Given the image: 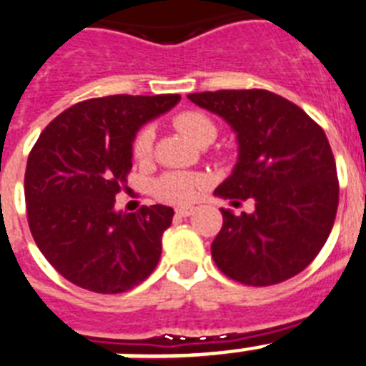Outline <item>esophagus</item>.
I'll return each instance as SVG.
<instances>
[{
  "instance_id": "esophagus-1",
  "label": "esophagus",
  "mask_w": 366,
  "mask_h": 366,
  "mask_svg": "<svg viewBox=\"0 0 366 366\" xmlns=\"http://www.w3.org/2000/svg\"><path fill=\"white\" fill-rule=\"evenodd\" d=\"M193 212H195L193 206H180V208H177V215H179V217H189Z\"/></svg>"
}]
</instances>
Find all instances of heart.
<instances>
[{"mask_svg": "<svg viewBox=\"0 0 366 366\" xmlns=\"http://www.w3.org/2000/svg\"><path fill=\"white\" fill-rule=\"evenodd\" d=\"M174 127L184 132L193 144L206 147L217 138L219 127L202 110H184L173 117ZM154 127L145 125L136 132L134 142H132V154L136 160L145 162L151 158L152 149H154ZM206 187V179L201 173H189V171H169L158 177L152 182V192L158 199L167 202H182L193 201L199 193Z\"/></svg>", "mask_w": 366, "mask_h": 366, "instance_id": "obj_1", "label": "heart"}]
</instances>
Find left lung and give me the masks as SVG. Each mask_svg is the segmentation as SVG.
I'll list each match as a JSON object with an SVG mask.
<instances>
[{"instance_id":"left-lung-1","label":"left lung","mask_w":366,"mask_h":366,"mask_svg":"<svg viewBox=\"0 0 366 366\" xmlns=\"http://www.w3.org/2000/svg\"><path fill=\"white\" fill-rule=\"evenodd\" d=\"M187 99L221 116L237 134L239 158L215 195L252 214L221 209L212 243L219 271L265 287L298 274L317 258L339 204L335 158L328 138L300 107L267 90H217Z\"/></svg>"}]
</instances>
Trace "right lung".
<instances>
[{"label":"right lung","mask_w":366,"mask_h":366,"mask_svg":"<svg viewBox=\"0 0 366 366\" xmlns=\"http://www.w3.org/2000/svg\"><path fill=\"white\" fill-rule=\"evenodd\" d=\"M179 101V94L81 101L56 116L31 149L24 186L31 234L71 284L125 293L157 269L173 208L117 214L114 204L132 169L138 129Z\"/></svg>","instance_id":"1"}]
</instances>
